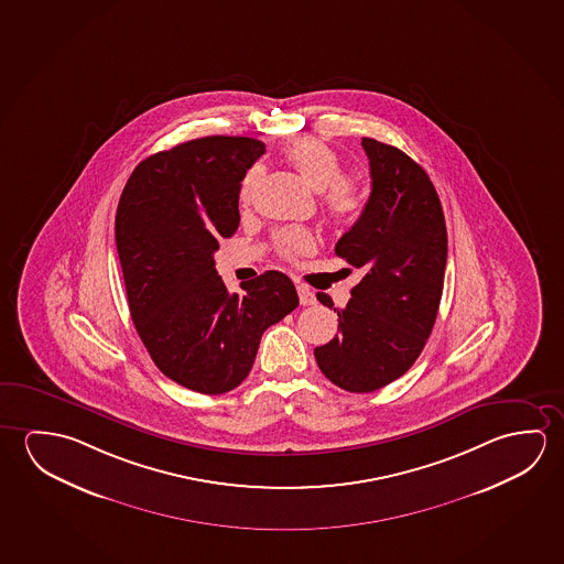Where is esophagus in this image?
Here are the masks:
<instances>
[{
	"label": "esophagus",
	"instance_id": "obj_1",
	"mask_svg": "<svg viewBox=\"0 0 564 564\" xmlns=\"http://www.w3.org/2000/svg\"><path fill=\"white\" fill-rule=\"evenodd\" d=\"M297 295H300V304L302 305H313L317 300H315V294H313L310 288L304 286V284H300L297 286Z\"/></svg>",
	"mask_w": 564,
	"mask_h": 564
}]
</instances>
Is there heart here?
<instances>
[{"label":"heart","instance_id":"heart-1","mask_svg":"<svg viewBox=\"0 0 564 564\" xmlns=\"http://www.w3.org/2000/svg\"><path fill=\"white\" fill-rule=\"evenodd\" d=\"M284 156L315 192H323V207L333 224L349 225L357 219L365 207V194L358 180L343 176L345 166L337 151L319 139L305 137L288 144ZM259 178V169H251L245 174L239 189L242 204H251ZM274 245L278 254L288 260L300 259L315 251L312 232L300 227L278 232Z\"/></svg>","mask_w":564,"mask_h":564}]
</instances>
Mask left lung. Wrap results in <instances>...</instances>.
<instances>
[{
    "label": "left lung",
    "instance_id": "1",
    "mask_svg": "<svg viewBox=\"0 0 564 564\" xmlns=\"http://www.w3.org/2000/svg\"><path fill=\"white\" fill-rule=\"evenodd\" d=\"M372 192L335 252L365 272L337 310L339 333L313 350L323 375L368 393L405 375L437 319L447 267V225L427 172L405 152L362 139ZM317 300L333 307L327 294Z\"/></svg>",
    "mask_w": 564,
    "mask_h": 564
}]
</instances>
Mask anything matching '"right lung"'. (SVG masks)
<instances>
[{"instance_id": "add662e5", "label": "right lung", "mask_w": 564, "mask_h": 564, "mask_svg": "<svg viewBox=\"0 0 564 564\" xmlns=\"http://www.w3.org/2000/svg\"><path fill=\"white\" fill-rule=\"evenodd\" d=\"M264 152L249 137H202L137 164L116 242L134 329L162 375L225 393L251 372L260 337L294 312L292 280L269 270L229 294L214 252L239 227V189Z\"/></svg>"}]
</instances>
